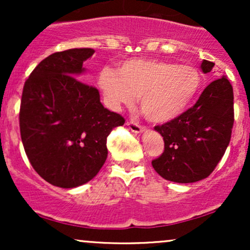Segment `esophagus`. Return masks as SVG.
Listing matches in <instances>:
<instances>
[{
  "label": "esophagus",
  "instance_id": "1",
  "mask_svg": "<svg viewBox=\"0 0 250 250\" xmlns=\"http://www.w3.org/2000/svg\"><path fill=\"white\" fill-rule=\"evenodd\" d=\"M127 125H128V128L130 129V130L133 131V133H135V134H140V133H142V131H145V130H146L145 128L141 127V125H139V123H135V122H127Z\"/></svg>",
  "mask_w": 250,
  "mask_h": 250
}]
</instances>
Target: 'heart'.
<instances>
[{"label":"heart","instance_id":"b5f03b06","mask_svg":"<svg viewBox=\"0 0 250 250\" xmlns=\"http://www.w3.org/2000/svg\"><path fill=\"white\" fill-rule=\"evenodd\" d=\"M97 84L111 110L131 107L140 96V107L148 121L167 123L193 102L201 87V74L189 64L130 59L123 61L117 71L102 68Z\"/></svg>","mask_w":250,"mask_h":250}]
</instances>
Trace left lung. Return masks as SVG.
I'll return each mask as SVG.
<instances>
[{
	"instance_id": "1",
	"label": "left lung",
	"mask_w": 250,
	"mask_h": 250,
	"mask_svg": "<svg viewBox=\"0 0 250 250\" xmlns=\"http://www.w3.org/2000/svg\"><path fill=\"white\" fill-rule=\"evenodd\" d=\"M215 63L203 60L201 70L210 73ZM233 87L226 76L203 90L194 107L173 121L155 127L165 151L151 162L160 176L177 183L208 177L222 159L234 125Z\"/></svg>"
}]
</instances>
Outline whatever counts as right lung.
<instances>
[{"mask_svg": "<svg viewBox=\"0 0 250 250\" xmlns=\"http://www.w3.org/2000/svg\"><path fill=\"white\" fill-rule=\"evenodd\" d=\"M91 48L45 57L24 83L20 130L28 159L50 185L75 188L96 176L107 160V137L125 119L103 107L96 88L77 79Z\"/></svg>", "mask_w": 250, "mask_h": 250, "instance_id": "right-lung-1", "label": "right lung"}]
</instances>
